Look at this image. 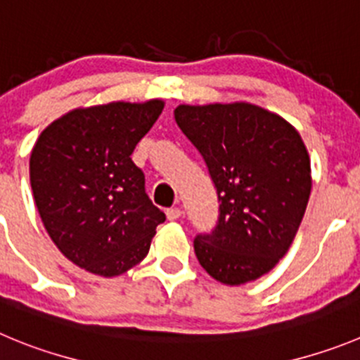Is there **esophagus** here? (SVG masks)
Instances as JSON below:
<instances>
[{
    "instance_id": "1",
    "label": "esophagus",
    "mask_w": 360,
    "mask_h": 360,
    "mask_svg": "<svg viewBox=\"0 0 360 360\" xmlns=\"http://www.w3.org/2000/svg\"><path fill=\"white\" fill-rule=\"evenodd\" d=\"M181 214H183V211H181L179 207H170V210H167V218H169L170 221L177 220V218H179Z\"/></svg>"
}]
</instances>
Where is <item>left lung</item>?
<instances>
[{
    "mask_svg": "<svg viewBox=\"0 0 360 360\" xmlns=\"http://www.w3.org/2000/svg\"><path fill=\"white\" fill-rule=\"evenodd\" d=\"M177 126L207 165L217 227L193 240L200 266L227 286L268 274L293 243L311 195V160L288 120L250 103L179 104Z\"/></svg>",
    "mask_w": 360,
    "mask_h": 360,
    "instance_id": "left-lung-1",
    "label": "left lung"
}]
</instances>
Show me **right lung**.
I'll list each match as a JSON object with an SVG mask.
<instances>
[{
  "label": "right lung",
  "instance_id": "1",
  "mask_svg": "<svg viewBox=\"0 0 360 360\" xmlns=\"http://www.w3.org/2000/svg\"><path fill=\"white\" fill-rule=\"evenodd\" d=\"M161 99L76 108L40 133L30 183L53 243L76 266L115 277L150 248L165 213L131 154L163 112Z\"/></svg>",
  "mask_w": 360,
  "mask_h": 360
}]
</instances>
